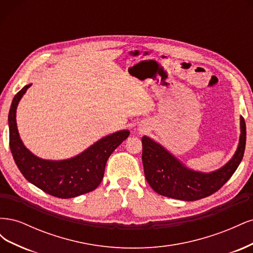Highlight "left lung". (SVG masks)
Listing matches in <instances>:
<instances>
[{
    "label": "left lung",
    "mask_w": 253,
    "mask_h": 253,
    "mask_svg": "<svg viewBox=\"0 0 253 253\" xmlns=\"http://www.w3.org/2000/svg\"><path fill=\"white\" fill-rule=\"evenodd\" d=\"M144 176L156 193L175 200L192 202L215 193L231 177L241 164L246 145V124L241 116V135L232 158L210 173L189 169L162 144L142 137Z\"/></svg>",
    "instance_id": "1"
}]
</instances>
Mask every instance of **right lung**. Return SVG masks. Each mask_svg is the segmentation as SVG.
<instances>
[{
	"label": "right lung",
	"mask_w": 253,
	"mask_h": 253,
	"mask_svg": "<svg viewBox=\"0 0 253 253\" xmlns=\"http://www.w3.org/2000/svg\"><path fill=\"white\" fill-rule=\"evenodd\" d=\"M32 86L27 84L14 96L8 115L9 145L23 176L45 193L59 198H72L95 190L103 178L106 162L129 132L122 129L103 137L77 156L64 160L39 158L22 142L16 113L21 98Z\"/></svg>",
	"instance_id": "obj_1"
}]
</instances>
